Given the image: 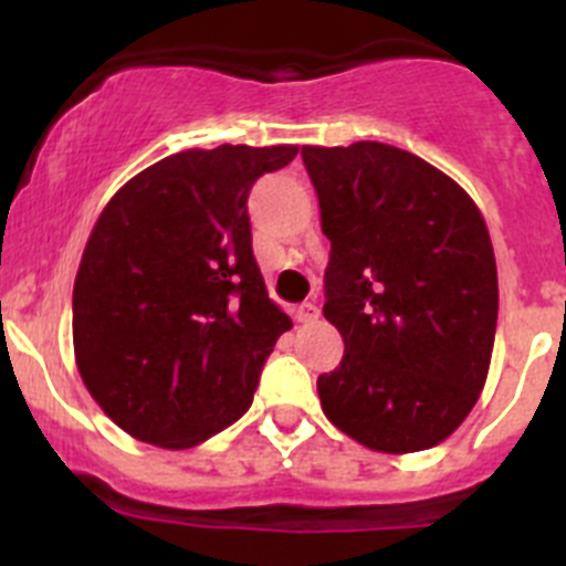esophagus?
<instances>
[{"label": "esophagus", "instance_id": "34e87169", "mask_svg": "<svg viewBox=\"0 0 566 566\" xmlns=\"http://www.w3.org/2000/svg\"><path fill=\"white\" fill-rule=\"evenodd\" d=\"M295 317L301 319V323H315V319L319 317V310L315 301H306V304H301L298 310H295Z\"/></svg>", "mask_w": 566, "mask_h": 566}]
</instances>
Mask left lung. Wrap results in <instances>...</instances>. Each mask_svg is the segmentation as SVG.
<instances>
[{
	"label": "left lung",
	"mask_w": 566,
	"mask_h": 566,
	"mask_svg": "<svg viewBox=\"0 0 566 566\" xmlns=\"http://www.w3.org/2000/svg\"><path fill=\"white\" fill-rule=\"evenodd\" d=\"M331 241L323 315L345 356L323 413L373 452L438 447L484 389L499 319L488 224L465 191L384 142L301 150Z\"/></svg>",
	"instance_id": "1"
}]
</instances>
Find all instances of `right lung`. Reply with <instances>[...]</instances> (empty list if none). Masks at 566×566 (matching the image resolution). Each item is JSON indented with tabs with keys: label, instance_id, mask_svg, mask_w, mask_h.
Returning a JSON list of instances; mask_svg holds the SVG:
<instances>
[{
	"label": "right lung",
	"instance_id": "1",
	"mask_svg": "<svg viewBox=\"0 0 566 566\" xmlns=\"http://www.w3.org/2000/svg\"><path fill=\"white\" fill-rule=\"evenodd\" d=\"M295 145L182 150L101 210L73 284V353L136 441L191 449L241 419L290 317L268 298L247 199Z\"/></svg>",
	"mask_w": 566,
	"mask_h": 566
}]
</instances>
